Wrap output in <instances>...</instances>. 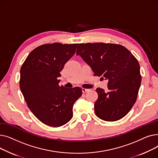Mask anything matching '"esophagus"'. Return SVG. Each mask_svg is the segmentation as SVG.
Segmentation results:
<instances>
[{
    "mask_svg": "<svg viewBox=\"0 0 158 158\" xmlns=\"http://www.w3.org/2000/svg\"><path fill=\"white\" fill-rule=\"evenodd\" d=\"M82 93L85 94L86 92H88L89 91V89H86V88H82Z\"/></svg>",
    "mask_w": 158,
    "mask_h": 158,
    "instance_id": "1",
    "label": "esophagus"
}]
</instances>
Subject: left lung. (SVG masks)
Masks as SVG:
<instances>
[{
	"mask_svg": "<svg viewBox=\"0 0 158 158\" xmlns=\"http://www.w3.org/2000/svg\"><path fill=\"white\" fill-rule=\"evenodd\" d=\"M92 69L94 76L108 81V91L97 88L96 115L103 120L122 118L135 104L142 77L136 57L126 47L114 44H81L76 52Z\"/></svg>",
	"mask_w": 158,
	"mask_h": 158,
	"instance_id": "1",
	"label": "left lung"
}]
</instances>
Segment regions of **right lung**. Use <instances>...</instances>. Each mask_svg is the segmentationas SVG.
Here are the masks:
<instances>
[{
    "label": "right lung",
    "mask_w": 158,
    "mask_h": 158,
    "mask_svg": "<svg viewBox=\"0 0 158 158\" xmlns=\"http://www.w3.org/2000/svg\"><path fill=\"white\" fill-rule=\"evenodd\" d=\"M78 44H44L35 48L20 69V88L29 108L42 123L60 127L72 118L73 106L82 95L79 87L59 86L60 72Z\"/></svg>",
    "instance_id": "right-lung-1"
}]
</instances>
